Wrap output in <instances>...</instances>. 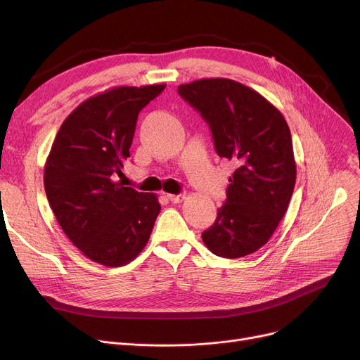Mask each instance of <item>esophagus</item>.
<instances>
[{"instance_id":"esophagus-1","label":"esophagus","mask_w":360,"mask_h":360,"mask_svg":"<svg viewBox=\"0 0 360 360\" xmlns=\"http://www.w3.org/2000/svg\"><path fill=\"white\" fill-rule=\"evenodd\" d=\"M167 198L172 201V202H175V204H178V202H182L184 200H185V195L184 194H178V195H175V194H169L167 195Z\"/></svg>"}]
</instances>
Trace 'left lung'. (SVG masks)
<instances>
[{"instance_id": "8db88e82", "label": "left lung", "mask_w": 360, "mask_h": 360, "mask_svg": "<svg viewBox=\"0 0 360 360\" xmlns=\"http://www.w3.org/2000/svg\"><path fill=\"white\" fill-rule=\"evenodd\" d=\"M178 91L210 125L217 155L239 165L202 242L223 258L250 255L270 240L293 194L296 162L289 125L258 91L231 79H201L181 84Z\"/></svg>"}]
</instances>
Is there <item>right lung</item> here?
<instances>
[{
	"mask_svg": "<svg viewBox=\"0 0 360 360\" xmlns=\"http://www.w3.org/2000/svg\"><path fill=\"white\" fill-rule=\"evenodd\" d=\"M166 84L112 87L65 118L44 169L51 209L67 238L89 259L121 267L147 245L160 213L156 194L113 181L129 158L139 112Z\"/></svg>",
	"mask_w": 360,
	"mask_h": 360,
	"instance_id": "add662e5",
	"label": "right lung"
}]
</instances>
